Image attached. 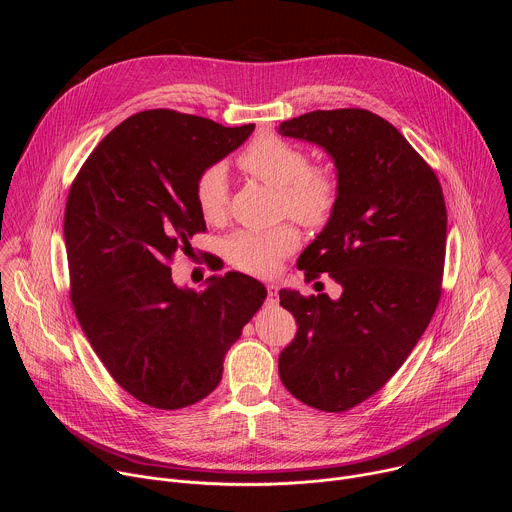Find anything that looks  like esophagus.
Masks as SVG:
<instances>
[{"mask_svg": "<svg viewBox=\"0 0 512 512\" xmlns=\"http://www.w3.org/2000/svg\"><path fill=\"white\" fill-rule=\"evenodd\" d=\"M277 298H279V296H277V285H275V283H269V285H267V302H269V304H275Z\"/></svg>", "mask_w": 512, "mask_h": 512, "instance_id": "34e87169", "label": "esophagus"}]
</instances>
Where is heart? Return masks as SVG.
I'll return each mask as SVG.
<instances>
[{"mask_svg": "<svg viewBox=\"0 0 512 512\" xmlns=\"http://www.w3.org/2000/svg\"><path fill=\"white\" fill-rule=\"evenodd\" d=\"M239 166L259 182L279 190V212L294 216L298 223L318 229L324 227L338 204L340 176L330 162H310L298 143L277 135L255 137L243 154ZM200 216L210 225L225 221L229 206V180L221 166L200 172L194 188ZM300 245L296 225L281 223L265 231H241L225 243L227 261L247 273L267 275L279 261Z\"/></svg>", "mask_w": 512, "mask_h": 512, "instance_id": "b5f03b06", "label": "heart"}]
</instances>
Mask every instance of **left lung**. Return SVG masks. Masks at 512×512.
Wrapping results in <instances>:
<instances>
[{"instance_id":"left-lung-1","label":"left lung","mask_w":512,"mask_h":512,"mask_svg":"<svg viewBox=\"0 0 512 512\" xmlns=\"http://www.w3.org/2000/svg\"><path fill=\"white\" fill-rule=\"evenodd\" d=\"M332 156L336 210L298 259L306 281L328 273L342 296L281 289L298 334L279 354V377L302 403L340 413L399 371L442 298L448 212L429 164L367 109L312 111L279 125Z\"/></svg>"}]
</instances>
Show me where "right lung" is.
Here are the masks:
<instances>
[{"mask_svg": "<svg viewBox=\"0 0 512 512\" xmlns=\"http://www.w3.org/2000/svg\"><path fill=\"white\" fill-rule=\"evenodd\" d=\"M255 125L150 109L127 117L87 158L64 208L70 302L115 383L156 409H182L216 389L227 350L267 289L229 271L202 291L178 287L170 263L206 231L202 170Z\"/></svg>", "mask_w": 512, "mask_h": 512, "instance_id": "right-lung-1", "label": "right lung"}]
</instances>
